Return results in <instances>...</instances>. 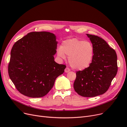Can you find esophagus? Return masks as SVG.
<instances>
[{"label": "esophagus", "mask_w": 127, "mask_h": 127, "mask_svg": "<svg viewBox=\"0 0 127 127\" xmlns=\"http://www.w3.org/2000/svg\"><path fill=\"white\" fill-rule=\"evenodd\" d=\"M69 71H70V69H69V68H68V67H66V68L65 69V72L66 73H67V72H69Z\"/></svg>", "instance_id": "esophagus-1"}]
</instances>
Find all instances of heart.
Wrapping results in <instances>:
<instances>
[{"label":"heart","instance_id":"1","mask_svg":"<svg viewBox=\"0 0 127 127\" xmlns=\"http://www.w3.org/2000/svg\"><path fill=\"white\" fill-rule=\"evenodd\" d=\"M58 56L62 59L68 57L71 67L78 70L88 68L93 61L94 48L93 44L77 38L68 39L64 41L61 47L57 50Z\"/></svg>","mask_w":127,"mask_h":127}]
</instances>
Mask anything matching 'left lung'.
<instances>
[{
	"label": "left lung",
	"instance_id": "8db88e82",
	"mask_svg": "<svg viewBox=\"0 0 127 127\" xmlns=\"http://www.w3.org/2000/svg\"><path fill=\"white\" fill-rule=\"evenodd\" d=\"M86 35L94 46V58L88 68L77 71L74 88L79 95L93 97L104 94L109 89L117 74V55L102 38Z\"/></svg>",
	"mask_w": 127,
	"mask_h": 127
}]
</instances>
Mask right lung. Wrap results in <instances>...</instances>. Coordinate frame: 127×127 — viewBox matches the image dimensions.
Returning <instances> with one entry per match:
<instances>
[{
    "label": "right lung",
    "mask_w": 127,
    "mask_h": 127,
    "mask_svg": "<svg viewBox=\"0 0 127 127\" xmlns=\"http://www.w3.org/2000/svg\"><path fill=\"white\" fill-rule=\"evenodd\" d=\"M56 35L49 32H32L19 39L11 51L8 73L22 94L31 98L45 96L66 65L54 60Z\"/></svg>",
    "instance_id": "right-lung-1"
}]
</instances>
